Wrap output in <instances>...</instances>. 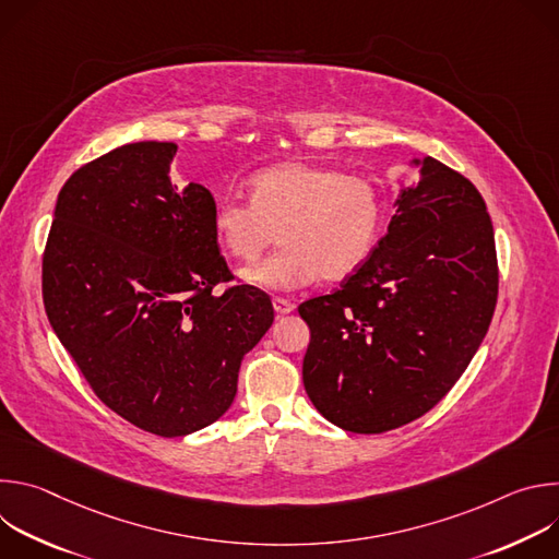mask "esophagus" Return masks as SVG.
Returning <instances> with one entry per match:
<instances>
[{
    "instance_id": "obj_1",
    "label": "esophagus",
    "mask_w": 559,
    "mask_h": 559,
    "mask_svg": "<svg viewBox=\"0 0 559 559\" xmlns=\"http://www.w3.org/2000/svg\"><path fill=\"white\" fill-rule=\"evenodd\" d=\"M272 305H274V309H276V313H292L294 311V302H289L287 298H281V296H276L274 300H272Z\"/></svg>"
}]
</instances>
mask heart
I'll return each instance as SVG.
<instances>
[{"mask_svg":"<svg viewBox=\"0 0 559 559\" xmlns=\"http://www.w3.org/2000/svg\"><path fill=\"white\" fill-rule=\"evenodd\" d=\"M384 221L373 181L305 162L278 164L250 181V201L227 197L214 210V231L236 261H257L274 241L283 248L243 272L250 285L292 292L323 274L338 283L371 257Z\"/></svg>","mask_w":559,"mask_h":559,"instance_id":"b5f03b06","label":"heart"}]
</instances>
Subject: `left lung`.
I'll return each instance as SVG.
<instances>
[{
  "instance_id": "left-lung-1",
  "label": "left lung",
  "mask_w": 559,
  "mask_h": 559,
  "mask_svg": "<svg viewBox=\"0 0 559 559\" xmlns=\"http://www.w3.org/2000/svg\"><path fill=\"white\" fill-rule=\"evenodd\" d=\"M412 166L367 263L298 307L311 332L305 391L352 433H384L433 409L487 336L498 300L483 194L433 156Z\"/></svg>"
}]
</instances>
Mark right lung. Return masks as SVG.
Listing matches in <instances>:
<instances>
[{"label":"right lung","instance_id":"obj_1","mask_svg":"<svg viewBox=\"0 0 559 559\" xmlns=\"http://www.w3.org/2000/svg\"><path fill=\"white\" fill-rule=\"evenodd\" d=\"M175 154L139 141L72 173L41 263L48 321L95 395L164 438L229 409L243 356L274 323L265 292L231 285L210 190L173 186Z\"/></svg>","mask_w":559,"mask_h":559}]
</instances>
